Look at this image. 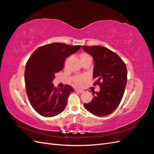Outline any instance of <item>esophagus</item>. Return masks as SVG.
<instances>
[{
  "label": "esophagus",
  "mask_w": 154,
  "mask_h": 154,
  "mask_svg": "<svg viewBox=\"0 0 154 154\" xmlns=\"http://www.w3.org/2000/svg\"><path fill=\"white\" fill-rule=\"evenodd\" d=\"M75 91H76V92H79V93H82V92H83V90H82V89H78V88H76Z\"/></svg>",
  "instance_id": "esophagus-1"
}]
</instances>
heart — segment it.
<instances>
[{
	"label": "heart",
	"instance_id": "heart-1",
	"mask_svg": "<svg viewBox=\"0 0 154 154\" xmlns=\"http://www.w3.org/2000/svg\"><path fill=\"white\" fill-rule=\"evenodd\" d=\"M80 58H81V61H82V60H85L87 58H91V56L87 54V53H83L80 55ZM86 76H83V75H78V76H74L73 78V80L74 82H75L76 84L77 85H82L83 83H84L85 81L86 80Z\"/></svg>",
	"mask_w": 154,
	"mask_h": 154
}]
</instances>
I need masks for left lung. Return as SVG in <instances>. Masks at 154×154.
<instances>
[{"label":"left lung","instance_id":"left-lung-1","mask_svg":"<svg viewBox=\"0 0 154 154\" xmlns=\"http://www.w3.org/2000/svg\"><path fill=\"white\" fill-rule=\"evenodd\" d=\"M82 48L92 56L93 78L96 79L94 85L100 88L90 103L84 104L85 108L97 116L110 114L117 109L123 96L127 82V66L117 54L108 48L100 45Z\"/></svg>","mask_w":154,"mask_h":154}]
</instances>
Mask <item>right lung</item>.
<instances>
[{
    "label": "right lung",
    "mask_w": 154,
    "mask_h": 154,
    "mask_svg": "<svg viewBox=\"0 0 154 154\" xmlns=\"http://www.w3.org/2000/svg\"><path fill=\"white\" fill-rule=\"evenodd\" d=\"M82 45L52 43L37 48L27 60L24 72L26 90L32 108L44 117H53L66 108L74 88L69 85L54 87L55 74L61 71L65 60Z\"/></svg>",
    "instance_id": "obj_1"
}]
</instances>
